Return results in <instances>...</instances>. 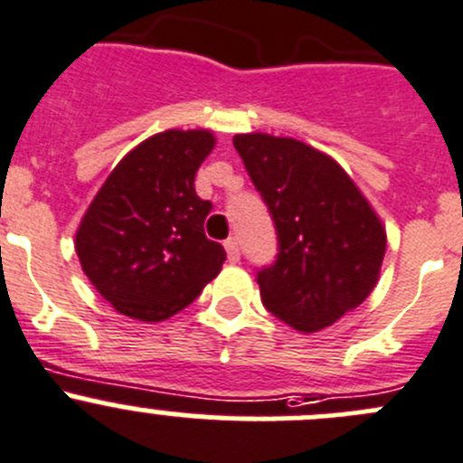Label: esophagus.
Instances as JSON below:
<instances>
[{
  "label": "esophagus",
  "mask_w": 463,
  "mask_h": 463,
  "mask_svg": "<svg viewBox=\"0 0 463 463\" xmlns=\"http://www.w3.org/2000/svg\"><path fill=\"white\" fill-rule=\"evenodd\" d=\"M223 246H226V255H228V262H240V244H237L235 237H231V240L223 241Z\"/></svg>",
  "instance_id": "obj_1"
}]
</instances>
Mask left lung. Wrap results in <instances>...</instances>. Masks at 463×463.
I'll list each match as a JSON object with an SVG mask.
<instances>
[{"mask_svg":"<svg viewBox=\"0 0 463 463\" xmlns=\"http://www.w3.org/2000/svg\"><path fill=\"white\" fill-rule=\"evenodd\" d=\"M237 154L276 223L278 255L258 271L262 303L294 330L317 332L364 303L387 232L336 160L305 142L246 133Z\"/></svg>","mask_w":463,"mask_h":463,"instance_id":"1","label":"left lung"}]
</instances>
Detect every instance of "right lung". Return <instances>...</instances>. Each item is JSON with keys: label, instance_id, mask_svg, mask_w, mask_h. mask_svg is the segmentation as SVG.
I'll return each instance as SVG.
<instances>
[{"label": "right lung", "instance_id": "add662e5", "mask_svg": "<svg viewBox=\"0 0 463 463\" xmlns=\"http://www.w3.org/2000/svg\"><path fill=\"white\" fill-rule=\"evenodd\" d=\"M213 149L210 131L151 136L119 160L85 210L76 255L118 312L165 321L222 271L226 250L203 232L213 203L194 190Z\"/></svg>", "mask_w": 463, "mask_h": 463}]
</instances>
